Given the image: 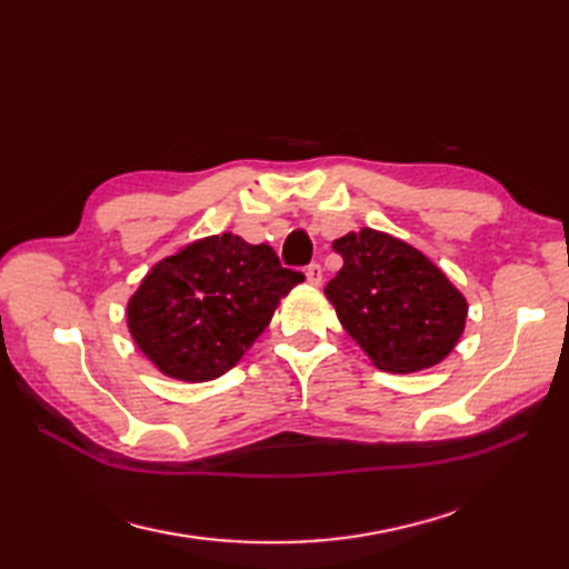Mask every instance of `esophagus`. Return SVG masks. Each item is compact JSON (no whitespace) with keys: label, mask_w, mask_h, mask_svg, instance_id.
<instances>
[{"label":"esophagus","mask_w":569,"mask_h":569,"mask_svg":"<svg viewBox=\"0 0 569 569\" xmlns=\"http://www.w3.org/2000/svg\"><path fill=\"white\" fill-rule=\"evenodd\" d=\"M306 280L311 287H320L322 284V268L318 263H311L306 268Z\"/></svg>","instance_id":"1"}]
</instances>
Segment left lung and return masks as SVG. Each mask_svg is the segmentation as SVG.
Listing matches in <instances>:
<instances>
[{"mask_svg":"<svg viewBox=\"0 0 569 569\" xmlns=\"http://www.w3.org/2000/svg\"><path fill=\"white\" fill-rule=\"evenodd\" d=\"M332 249L343 266L325 297L375 368L420 372L456 349L468 301L420 249L372 228L335 239Z\"/></svg>","mask_w":569,"mask_h":569,"instance_id":"1","label":"left lung"}]
</instances>
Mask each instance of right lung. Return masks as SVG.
Instances as JSON below:
<instances>
[{"label": "right lung", "instance_id": "obj_1", "mask_svg": "<svg viewBox=\"0 0 569 569\" xmlns=\"http://www.w3.org/2000/svg\"><path fill=\"white\" fill-rule=\"evenodd\" d=\"M303 274L268 244L222 232L180 247L128 299V332L166 377L211 382L239 363Z\"/></svg>", "mask_w": 569, "mask_h": 569}]
</instances>
